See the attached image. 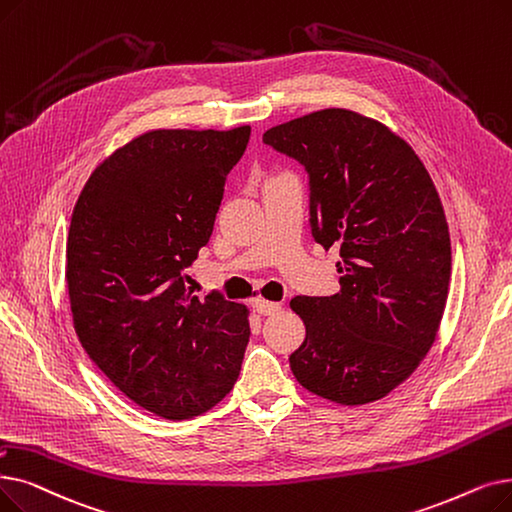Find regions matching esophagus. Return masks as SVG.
Wrapping results in <instances>:
<instances>
[{"label":"esophagus","mask_w":512,"mask_h":512,"mask_svg":"<svg viewBox=\"0 0 512 512\" xmlns=\"http://www.w3.org/2000/svg\"><path fill=\"white\" fill-rule=\"evenodd\" d=\"M253 305H255V309L259 311L261 316H272V314H276V311L282 309L280 303H276V301H265V299H255Z\"/></svg>","instance_id":"34e87169"}]
</instances>
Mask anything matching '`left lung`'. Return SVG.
<instances>
[{"instance_id": "1", "label": "left lung", "mask_w": 512, "mask_h": 512, "mask_svg": "<svg viewBox=\"0 0 512 512\" xmlns=\"http://www.w3.org/2000/svg\"><path fill=\"white\" fill-rule=\"evenodd\" d=\"M263 142L305 167L311 236L341 255L339 293L291 299L305 324L291 370L335 404L376 402L418 368L446 309L452 249L435 184L406 140L347 108L276 125Z\"/></svg>"}]
</instances>
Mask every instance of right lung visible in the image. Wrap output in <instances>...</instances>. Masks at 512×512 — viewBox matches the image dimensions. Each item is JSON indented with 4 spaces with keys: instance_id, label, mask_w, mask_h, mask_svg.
<instances>
[{
    "instance_id": "obj_1",
    "label": "right lung",
    "mask_w": 512,
    "mask_h": 512,
    "mask_svg": "<svg viewBox=\"0 0 512 512\" xmlns=\"http://www.w3.org/2000/svg\"><path fill=\"white\" fill-rule=\"evenodd\" d=\"M249 138V125L146 131L94 169L73 209L66 291L81 347L133 404L169 420L219 404L249 343L247 305L198 299L184 272Z\"/></svg>"
}]
</instances>
